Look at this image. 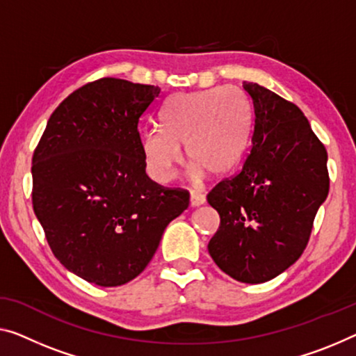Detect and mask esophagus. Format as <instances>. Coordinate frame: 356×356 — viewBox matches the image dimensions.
Returning <instances> with one entry per match:
<instances>
[{
    "label": "esophagus",
    "instance_id": "esophagus-1",
    "mask_svg": "<svg viewBox=\"0 0 356 356\" xmlns=\"http://www.w3.org/2000/svg\"><path fill=\"white\" fill-rule=\"evenodd\" d=\"M204 201H206V198H204L203 193H200V192H192V193H190V206H192V208H196V206L204 204Z\"/></svg>",
    "mask_w": 356,
    "mask_h": 356
}]
</instances>
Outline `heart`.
<instances>
[{"mask_svg":"<svg viewBox=\"0 0 356 356\" xmlns=\"http://www.w3.org/2000/svg\"><path fill=\"white\" fill-rule=\"evenodd\" d=\"M161 129L142 134L140 148L148 176L168 184L185 158L193 176H220L240 158L246 137L245 100L232 89H206L172 95L160 111Z\"/></svg>","mask_w":356,"mask_h":356,"instance_id":"1","label":"heart"}]
</instances>
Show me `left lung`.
<instances>
[{"label":"left lung","instance_id":"1","mask_svg":"<svg viewBox=\"0 0 356 356\" xmlns=\"http://www.w3.org/2000/svg\"><path fill=\"white\" fill-rule=\"evenodd\" d=\"M243 89L251 145L240 171L208 195L220 216L208 249L222 272L257 284L302 256L330 192V174L326 148L297 105L257 83L243 81Z\"/></svg>","mask_w":356,"mask_h":356}]
</instances>
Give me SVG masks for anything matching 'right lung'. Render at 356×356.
Returning <instances> with one entry per match:
<instances>
[{
	"mask_svg": "<svg viewBox=\"0 0 356 356\" xmlns=\"http://www.w3.org/2000/svg\"><path fill=\"white\" fill-rule=\"evenodd\" d=\"M160 88L100 78L52 111L33 152L31 203L63 267L104 288L124 284L152 261L190 193L145 172L139 123Z\"/></svg>",
	"mask_w": 356,
	"mask_h": 356,
	"instance_id": "obj_1",
	"label": "right lung"
}]
</instances>
